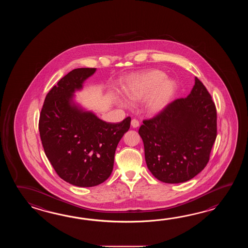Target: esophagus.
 Listing matches in <instances>:
<instances>
[{"mask_svg":"<svg viewBox=\"0 0 248 248\" xmlns=\"http://www.w3.org/2000/svg\"><path fill=\"white\" fill-rule=\"evenodd\" d=\"M131 126H133V127H137V126H139V122H138L137 120H136V119L132 120Z\"/></svg>","mask_w":248,"mask_h":248,"instance_id":"esophagus-1","label":"esophagus"}]
</instances>
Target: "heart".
Returning a JSON list of instances; mask_svg holds the SVG:
<instances>
[{"label":"heart","mask_w":248,"mask_h":248,"mask_svg":"<svg viewBox=\"0 0 248 248\" xmlns=\"http://www.w3.org/2000/svg\"><path fill=\"white\" fill-rule=\"evenodd\" d=\"M125 95L133 101L142 100L151 95L147 102V110L152 114L163 111L175 91V83L166 79V74L153 70L133 77L123 88Z\"/></svg>","instance_id":"heart-1"}]
</instances>
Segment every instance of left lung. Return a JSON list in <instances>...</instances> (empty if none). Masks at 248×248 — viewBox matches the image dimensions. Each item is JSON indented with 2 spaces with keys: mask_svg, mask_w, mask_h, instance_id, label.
<instances>
[{
  "mask_svg": "<svg viewBox=\"0 0 248 248\" xmlns=\"http://www.w3.org/2000/svg\"><path fill=\"white\" fill-rule=\"evenodd\" d=\"M139 135L148 169L167 184L185 183L205 169L217 136L216 105L197 77L187 97L142 121Z\"/></svg>",
  "mask_w": 248,
  "mask_h": 248,
  "instance_id": "8db88e82",
  "label": "left lung"
}]
</instances>
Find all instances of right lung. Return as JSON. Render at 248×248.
Here are the masks:
<instances>
[{"instance_id":"right-lung-1","label":"right lung","mask_w":248,"mask_h":248,"mask_svg":"<svg viewBox=\"0 0 248 248\" xmlns=\"http://www.w3.org/2000/svg\"><path fill=\"white\" fill-rule=\"evenodd\" d=\"M95 68L71 71L47 93L39 120V131L47 159L60 178L79 187H92L111 175L117 145L131 118L108 123L73 101L75 90Z\"/></svg>"}]
</instances>
